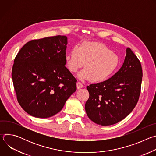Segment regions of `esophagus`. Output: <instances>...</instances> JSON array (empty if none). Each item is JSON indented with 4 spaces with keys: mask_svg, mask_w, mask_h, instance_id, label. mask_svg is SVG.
Returning a JSON list of instances; mask_svg holds the SVG:
<instances>
[{
    "mask_svg": "<svg viewBox=\"0 0 156 156\" xmlns=\"http://www.w3.org/2000/svg\"><path fill=\"white\" fill-rule=\"evenodd\" d=\"M76 87H77L78 90H79V89H80V88L83 87V84L81 82H77L76 83Z\"/></svg>",
    "mask_w": 156,
    "mask_h": 156,
    "instance_id": "1",
    "label": "esophagus"
}]
</instances>
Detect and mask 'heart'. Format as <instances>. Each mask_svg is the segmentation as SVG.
<instances>
[{
    "label": "heart",
    "mask_w": 156,
    "mask_h": 156,
    "mask_svg": "<svg viewBox=\"0 0 156 156\" xmlns=\"http://www.w3.org/2000/svg\"><path fill=\"white\" fill-rule=\"evenodd\" d=\"M66 66L72 72H76L85 63V69L78 74L80 79L91 78L93 81H103L117 69L119 58L104 44L84 42L80 48L73 47L65 57Z\"/></svg>",
    "instance_id": "heart-1"
}]
</instances>
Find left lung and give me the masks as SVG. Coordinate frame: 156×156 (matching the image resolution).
Masks as SVG:
<instances>
[{
    "label": "left lung",
    "mask_w": 156,
    "mask_h": 156,
    "mask_svg": "<svg viewBox=\"0 0 156 156\" xmlns=\"http://www.w3.org/2000/svg\"><path fill=\"white\" fill-rule=\"evenodd\" d=\"M120 70L108 80L86 87L90 97L85 104L87 117L102 126L115 124L128 116L136 106L143 77L138 57L127 48Z\"/></svg>",
    "instance_id": "obj_1"
}]
</instances>
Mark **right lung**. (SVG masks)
<instances>
[{"mask_svg": "<svg viewBox=\"0 0 156 156\" xmlns=\"http://www.w3.org/2000/svg\"><path fill=\"white\" fill-rule=\"evenodd\" d=\"M67 37L31 40L16 55L12 76L18 102L30 115L46 119L62 109L76 90V80L65 66Z\"/></svg>", "mask_w": 156, "mask_h": 156, "instance_id": "right-lung-1", "label": "right lung"}]
</instances>
